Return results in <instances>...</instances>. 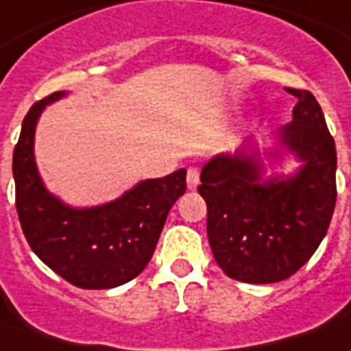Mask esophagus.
I'll return each instance as SVG.
<instances>
[{"label": "esophagus", "instance_id": "esophagus-1", "mask_svg": "<svg viewBox=\"0 0 351 351\" xmlns=\"http://www.w3.org/2000/svg\"><path fill=\"white\" fill-rule=\"evenodd\" d=\"M186 180H188V189H195L199 186V169L189 167Z\"/></svg>", "mask_w": 351, "mask_h": 351}]
</instances>
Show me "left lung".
<instances>
[{"label":"left lung","instance_id":"left-lung-1","mask_svg":"<svg viewBox=\"0 0 351 351\" xmlns=\"http://www.w3.org/2000/svg\"><path fill=\"white\" fill-rule=\"evenodd\" d=\"M298 98L279 145L303 165L292 176L262 180L258 150L245 143L234 154L212 158L201 171L206 230L217 266L236 281L268 285L294 275L328 232L337 201V150L308 90ZM279 156V152H271Z\"/></svg>","mask_w":351,"mask_h":351}]
</instances>
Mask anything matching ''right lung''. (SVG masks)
<instances>
[{"mask_svg":"<svg viewBox=\"0 0 351 351\" xmlns=\"http://www.w3.org/2000/svg\"><path fill=\"white\" fill-rule=\"evenodd\" d=\"M64 95L38 100L23 119L12 154L18 219L33 253L64 281L87 290L121 287L152 258L169 210L186 191V169L143 180L100 206L64 204L46 189L33 154L38 117Z\"/></svg>","mask_w":351,"mask_h":351,"instance_id":"1","label":"right lung"}]
</instances>
